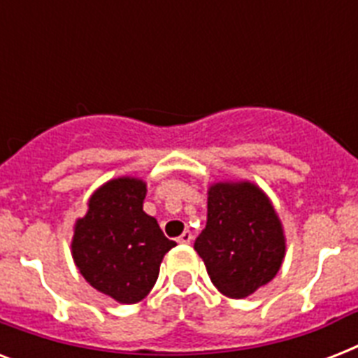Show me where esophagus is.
I'll list each match as a JSON object with an SVG mask.
<instances>
[{
	"mask_svg": "<svg viewBox=\"0 0 358 358\" xmlns=\"http://www.w3.org/2000/svg\"><path fill=\"white\" fill-rule=\"evenodd\" d=\"M193 241V234H191L189 230H185L184 234L178 238V243H184V245H189Z\"/></svg>",
	"mask_w": 358,
	"mask_h": 358,
	"instance_id": "obj_1",
	"label": "esophagus"
}]
</instances>
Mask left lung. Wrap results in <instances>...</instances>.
I'll list each match as a JSON object with an SVG mask.
<instances>
[{"mask_svg": "<svg viewBox=\"0 0 358 358\" xmlns=\"http://www.w3.org/2000/svg\"><path fill=\"white\" fill-rule=\"evenodd\" d=\"M213 286L243 299L275 278L284 255V229L269 196L252 182H219L208 189L206 229L195 239Z\"/></svg>", "mask_w": 358, "mask_h": 358, "instance_id": "8db88e82", "label": "left lung"}]
</instances>
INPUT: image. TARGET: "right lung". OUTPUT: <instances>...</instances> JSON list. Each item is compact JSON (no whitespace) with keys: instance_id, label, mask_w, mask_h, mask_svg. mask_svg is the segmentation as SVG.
<instances>
[{"instance_id":"right-lung-1","label":"right lung","mask_w":358,"mask_h":358,"mask_svg":"<svg viewBox=\"0 0 358 358\" xmlns=\"http://www.w3.org/2000/svg\"><path fill=\"white\" fill-rule=\"evenodd\" d=\"M146 184L120 176L100 185L74 224L72 258L92 288L122 305L150 294L163 256L174 241L165 238L152 215L143 212Z\"/></svg>"}]
</instances>
